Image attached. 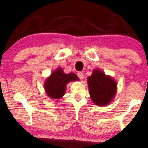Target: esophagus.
Returning <instances> with one entry per match:
<instances>
[{"mask_svg": "<svg viewBox=\"0 0 148 148\" xmlns=\"http://www.w3.org/2000/svg\"><path fill=\"white\" fill-rule=\"evenodd\" d=\"M77 76L80 79H83V78H84V75H83L82 72H79L77 73Z\"/></svg>", "mask_w": 148, "mask_h": 148, "instance_id": "34e87169", "label": "esophagus"}]
</instances>
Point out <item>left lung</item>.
Instances as JSON below:
<instances>
[{"mask_svg":"<svg viewBox=\"0 0 148 148\" xmlns=\"http://www.w3.org/2000/svg\"><path fill=\"white\" fill-rule=\"evenodd\" d=\"M88 84L92 102L100 106H106L116 95V81L100 69L93 71L92 75L88 78Z\"/></svg>","mask_w":148,"mask_h":148,"instance_id":"1","label":"left lung"}]
</instances>
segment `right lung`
I'll list each match as a JSON object with an SVG mask.
<instances>
[{"label": "right lung", "mask_w": 148, "mask_h": 148, "mask_svg": "<svg viewBox=\"0 0 148 148\" xmlns=\"http://www.w3.org/2000/svg\"><path fill=\"white\" fill-rule=\"evenodd\" d=\"M77 80H79L78 77L73 73L65 74L62 68H58L46 79L44 89L48 97L57 100L64 95L66 84Z\"/></svg>", "instance_id": "right-lung-1"}]
</instances>
